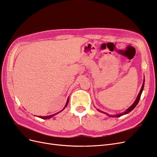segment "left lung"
<instances>
[{"mask_svg":"<svg viewBox=\"0 0 157 157\" xmlns=\"http://www.w3.org/2000/svg\"><path fill=\"white\" fill-rule=\"evenodd\" d=\"M144 84H145V79H144V83H143V85H142V87H141V88L140 92V93H139V94H138V96H137V99H136V101H134V103H133L132 105L129 108H128V109H127V110H126V111H124L123 113L118 114V115H108L107 113H105V112H103V111H99V110H98V109H97V110H98V111H99V112L103 113H105L107 115H108L109 117H121V116H122V115H126V114H128V113H130V111H132L133 110V109H134L136 107V106L137 105V103H138V102H139V101H140V98H141V93H142V92H143V90H144Z\"/></svg>","mask_w":157,"mask_h":157,"instance_id":"8db88e82","label":"left lung"}]
</instances>
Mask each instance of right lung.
I'll return each mask as SVG.
<instances>
[{
  "label": "right lung",
  "instance_id": "add662e5",
  "mask_svg": "<svg viewBox=\"0 0 157 157\" xmlns=\"http://www.w3.org/2000/svg\"><path fill=\"white\" fill-rule=\"evenodd\" d=\"M68 102H69V98H68V99H67V103H66V105H65V106L64 107V108L62 109V110L61 111H59L58 113H56V114H53V115H49V116H46V117H39V118H42V119H48V118H52V117L53 116H54V115H57V114H58L59 113H60V112H61L62 111L63 109L67 106V104H68Z\"/></svg>",
  "mask_w": 157,
  "mask_h": 157
}]
</instances>
